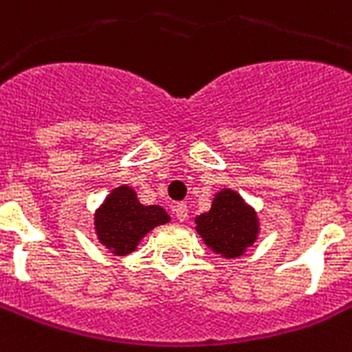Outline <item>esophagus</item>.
I'll return each instance as SVG.
<instances>
[{"mask_svg": "<svg viewBox=\"0 0 352 352\" xmlns=\"http://www.w3.org/2000/svg\"><path fill=\"white\" fill-rule=\"evenodd\" d=\"M173 213H175L177 221L184 222L186 219H188V206H186L184 202H179V204L173 208Z\"/></svg>", "mask_w": 352, "mask_h": 352, "instance_id": "obj_1", "label": "esophagus"}]
</instances>
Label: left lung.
Returning a JSON list of instances; mask_svg holds the SVG:
<instances>
[{
    "instance_id": "left-lung-1",
    "label": "left lung",
    "mask_w": 352,
    "mask_h": 352,
    "mask_svg": "<svg viewBox=\"0 0 352 352\" xmlns=\"http://www.w3.org/2000/svg\"><path fill=\"white\" fill-rule=\"evenodd\" d=\"M195 224L206 245L224 258L244 255L258 235L255 210L233 190L219 191L211 210L197 217Z\"/></svg>"
}]
</instances>
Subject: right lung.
I'll list each match as a JSON object with an SVG mask.
<instances>
[{"label":"right lung","mask_w":352,"mask_h":352,"mask_svg":"<svg viewBox=\"0 0 352 352\" xmlns=\"http://www.w3.org/2000/svg\"><path fill=\"white\" fill-rule=\"evenodd\" d=\"M168 221L170 215L161 206H142L130 186H119L96 211V233L110 253L124 256L135 251L148 231Z\"/></svg>","instance_id":"1"}]
</instances>
